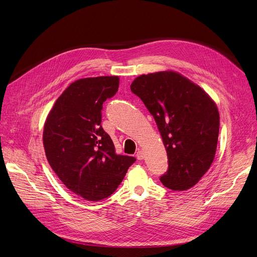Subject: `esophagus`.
<instances>
[{"instance_id": "obj_1", "label": "esophagus", "mask_w": 257, "mask_h": 257, "mask_svg": "<svg viewBox=\"0 0 257 257\" xmlns=\"http://www.w3.org/2000/svg\"><path fill=\"white\" fill-rule=\"evenodd\" d=\"M144 157H145V155H144V152H143V151H139V152L137 153V158H138L139 160L144 159Z\"/></svg>"}]
</instances>
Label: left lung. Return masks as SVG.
I'll use <instances>...</instances> for the list:
<instances>
[{"label": "left lung", "mask_w": 257, "mask_h": 257, "mask_svg": "<svg viewBox=\"0 0 257 257\" xmlns=\"http://www.w3.org/2000/svg\"><path fill=\"white\" fill-rule=\"evenodd\" d=\"M131 91L153 115L168 154L160 181L173 191L196 185L210 168L219 138L218 107L199 85L179 73L141 75Z\"/></svg>", "instance_id": "obj_1"}]
</instances>
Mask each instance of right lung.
<instances>
[{
    "mask_svg": "<svg viewBox=\"0 0 257 257\" xmlns=\"http://www.w3.org/2000/svg\"><path fill=\"white\" fill-rule=\"evenodd\" d=\"M117 76L79 79L56 100L44 127L53 171L71 192L87 201L109 197L137 159L117 155L102 128V108L118 89Z\"/></svg>",
    "mask_w": 257,
    "mask_h": 257,
    "instance_id": "1",
    "label": "right lung"
}]
</instances>
